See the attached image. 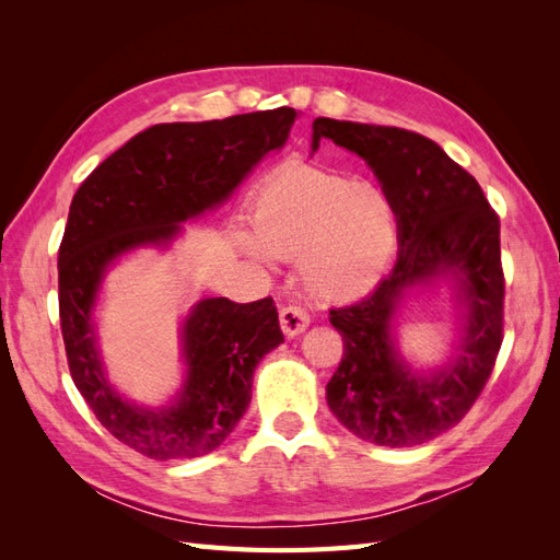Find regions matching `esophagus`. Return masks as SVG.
<instances>
[{
  "mask_svg": "<svg viewBox=\"0 0 560 560\" xmlns=\"http://www.w3.org/2000/svg\"><path fill=\"white\" fill-rule=\"evenodd\" d=\"M311 325V315L306 311H301L296 306H287L280 311V327L284 331V336H299L301 331H306V327Z\"/></svg>",
  "mask_w": 560,
  "mask_h": 560,
  "instance_id": "34e87169",
  "label": "esophagus"
}]
</instances>
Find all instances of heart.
Listing matches in <instances>:
<instances>
[{
    "label": "heart",
    "instance_id": "obj_1",
    "mask_svg": "<svg viewBox=\"0 0 560 560\" xmlns=\"http://www.w3.org/2000/svg\"><path fill=\"white\" fill-rule=\"evenodd\" d=\"M252 257L299 259L303 287L319 301L374 290L393 266L399 217L389 194L369 179L292 167L270 179L249 206Z\"/></svg>",
    "mask_w": 560,
    "mask_h": 560
}]
</instances>
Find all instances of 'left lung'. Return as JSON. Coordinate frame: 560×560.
I'll return each mask as SVG.
<instances>
[{"mask_svg": "<svg viewBox=\"0 0 560 560\" xmlns=\"http://www.w3.org/2000/svg\"><path fill=\"white\" fill-rule=\"evenodd\" d=\"M322 138L366 161L399 217L389 276L362 301L329 311L343 358L327 383V404L364 442L425 444L467 416L498 360L504 319L500 219L479 182L418 132L319 116L313 151ZM439 277L454 280L466 325L452 362L418 375L394 346V322L405 294Z\"/></svg>", "mask_w": 560, "mask_h": 560, "instance_id": "1", "label": "left lung"}]
</instances>
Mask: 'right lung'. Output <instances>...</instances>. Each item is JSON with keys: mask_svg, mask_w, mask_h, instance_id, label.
Listing matches in <instances>:
<instances>
[{"mask_svg": "<svg viewBox=\"0 0 560 560\" xmlns=\"http://www.w3.org/2000/svg\"><path fill=\"white\" fill-rule=\"evenodd\" d=\"M294 118L292 107H278L151 126L100 163L72 198L58 252L67 364L95 418L151 460H189L222 446L247 411L254 369L284 336L270 296L200 299L182 325L184 385L167 406L147 409L116 393L100 358L93 308L105 273L132 249L167 247L186 219L222 206L287 142Z\"/></svg>", "mask_w": 560, "mask_h": 560, "instance_id": "right-lung-1", "label": "right lung"}]
</instances>
